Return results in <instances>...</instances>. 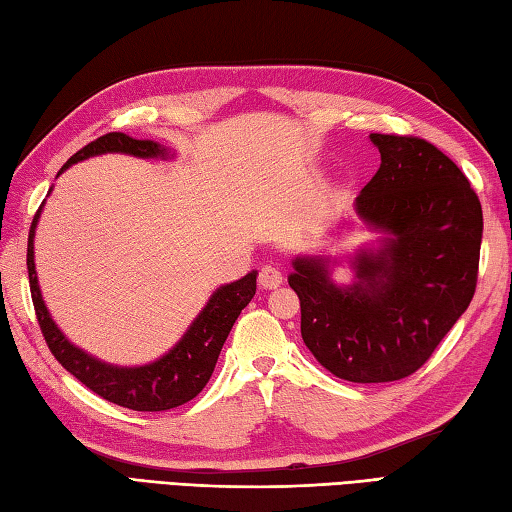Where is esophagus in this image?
Segmentation results:
<instances>
[{
    "label": "esophagus",
    "mask_w": 512,
    "mask_h": 512,
    "mask_svg": "<svg viewBox=\"0 0 512 512\" xmlns=\"http://www.w3.org/2000/svg\"><path fill=\"white\" fill-rule=\"evenodd\" d=\"M258 282H260V287H263V289H276V287L282 285V274L276 267L265 265L263 269H260Z\"/></svg>",
    "instance_id": "34e87169"
}]
</instances>
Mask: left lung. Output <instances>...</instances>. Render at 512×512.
I'll use <instances>...</instances> for the list:
<instances>
[{
    "label": "left lung",
    "instance_id": "left-lung-1",
    "mask_svg": "<svg viewBox=\"0 0 512 512\" xmlns=\"http://www.w3.org/2000/svg\"><path fill=\"white\" fill-rule=\"evenodd\" d=\"M381 166L355 199L357 217L383 232L352 260L339 287L333 258L298 256L289 287L306 348L335 377L388 383L431 357L478 285L482 206L469 179L427 140L370 133Z\"/></svg>",
    "mask_w": 512,
    "mask_h": 512
}]
</instances>
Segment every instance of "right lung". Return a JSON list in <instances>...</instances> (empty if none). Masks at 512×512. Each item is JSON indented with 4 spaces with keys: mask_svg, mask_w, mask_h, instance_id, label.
Returning <instances> with one entry per match:
<instances>
[{
    "mask_svg": "<svg viewBox=\"0 0 512 512\" xmlns=\"http://www.w3.org/2000/svg\"><path fill=\"white\" fill-rule=\"evenodd\" d=\"M102 153H127L133 157H144V160H149V157H164L166 160V157H170L164 146L153 140H135L124 133H107L74 153L59 170V175L72 164ZM41 210L43 203L30 225L26 263L34 311H37L45 344H48L56 361L105 401L129 407L135 412H164L195 399L210 381L219 352L232 331L236 317L254 298L256 271H249L241 280L214 291L201 313L195 317V322L188 326L184 337L164 357L135 368L111 366V363L100 361L87 355L85 350L76 348L54 324L48 306L41 298L37 267H34V230H37Z\"/></svg>",
    "mask_w": 512,
    "mask_h": 512,
    "instance_id": "right-lung-1",
    "label": "right lung"
}]
</instances>
